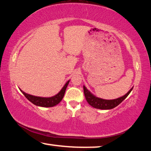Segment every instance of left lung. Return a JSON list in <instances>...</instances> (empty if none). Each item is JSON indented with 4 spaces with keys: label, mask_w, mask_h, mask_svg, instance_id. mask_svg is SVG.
<instances>
[{
    "label": "left lung",
    "mask_w": 151,
    "mask_h": 151,
    "mask_svg": "<svg viewBox=\"0 0 151 151\" xmlns=\"http://www.w3.org/2000/svg\"><path fill=\"white\" fill-rule=\"evenodd\" d=\"M132 88H133V87L126 94L120 97V98L113 99V100H105V99H100L94 96L85 86H83L84 94H85L86 100L88 102V103L91 106L94 107V108L103 110L112 109L114 108V107H116V106H118L119 104H121L127 98L128 95H129L132 90Z\"/></svg>",
    "instance_id": "8db88e82"
}]
</instances>
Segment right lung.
Instances as JSON below:
<instances>
[{"mask_svg":"<svg viewBox=\"0 0 151 151\" xmlns=\"http://www.w3.org/2000/svg\"><path fill=\"white\" fill-rule=\"evenodd\" d=\"M69 81L66 82V83L63 86V88L61 89V91L58 93L57 94H56L55 96L52 97H48V98H45V97H40V96H35L31 95V94L25 93L24 92L20 90L22 94H24V96L29 100V101L31 102L35 105L42 106V107H52L55 105H57L60 102L62 101L64 95H65V91L66 89V87L69 83Z\"/></svg>","mask_w":151,"mask_h":151,"instance_id":"right-lung-1","label":"right lung"}]
</instances>
